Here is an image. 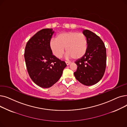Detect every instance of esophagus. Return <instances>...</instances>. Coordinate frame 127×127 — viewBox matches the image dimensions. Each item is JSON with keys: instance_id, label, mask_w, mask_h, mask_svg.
Instances as JSON below:
<instances>
[{"instance_id": "obj_1", "label": "esophagus", "mask_w": 127, "mask_h": 127, "mask_svg": "<svg viewBox=\"0 0 127 127\" xmlns=\"http://www.w3.org/2000/svg\"><path fill=\"white\" fill-rule=\"evenodd\" d=\"M65 64H67V65H69L70 64V63H69V62H65Z\"/></svg>"}]
</instances>
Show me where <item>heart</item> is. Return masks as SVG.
<instances>
[{
	"label": "heart",
	"instance_id": "b5f03b06",
	"mask_svg": "<svg viewBox=\"0 0 127 127\" xmlns=\"http://www.w3.org/2000/svg\"><path fill=\"white\" fill-rule=\"evenodd\" d=\"M50 47L53 55L57 58L62 57L65 48L68 58L78 60L86 54L87 42L85 35L82 33L64 32L58 34L56 39L51 40Z\"/></svg>",
	"mask_w": 127,
	"mask_h": 127
}]
</instances>
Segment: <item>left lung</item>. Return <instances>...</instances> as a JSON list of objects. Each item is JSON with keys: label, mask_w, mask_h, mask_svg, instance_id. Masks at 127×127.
Listing matches in <instances>:
<instances>
[{"label": "left lung", "mask_w": 127, "mask_h": 127, "mask_svg": "<svg viewBox=\"0 0 127 127\" xmlns=\"http://www.w3.org/2000/svg\"><path fill=\"white\" fill-rule=\"evenodd\" d=\"M87 42V49L82 58L75 63L77 70L74 73L76 79L86 86H91L99 82L106 68V51L100 38L89 30H83Z\"/></svg>", "instance_id": "left-lung-1"}]
</instances>
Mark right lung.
Masks as SVG:
<instances>
[{
	"instance_id": "add662e5",
	"label": "right lung",
	"mask_w": 127,
	"mask_h": 127,
	"mask_svg": "<svg viewBox=\"0 0 127 127\" xmlns=\"http://www.w3.org/2000/svg\"><path fill=\"white\" fill-rule=\"evenodd\" d=\"M54 32L41 30L26 44L24 57L30 77L38 86L49 88L61 77L65 63L53 55L50 42Z\"/></svg>"
}]
</instances>
